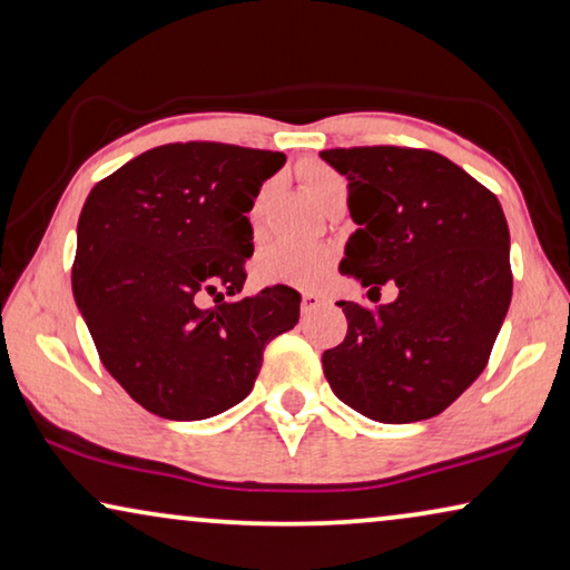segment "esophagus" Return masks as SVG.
I'll list each match as a JSON object with an SVG mask.
<instances>
[{
	"mask_svg": "<svg viewBox=\"0 0 570 570\" xmlns=\"http://www.w3.org/2000/svg\"><path fill=\"white\" fill-rule=\"evenodd\" d=\"M322 307V296L314 294V292H304L302 296V314L307 317V314H312L314 309Z\"/></svg>",
	"mask_w": 570,
	"mask_h": 570,
	"instance_id": "34e87169",
	"label": "esophagus"
}]
</instances>
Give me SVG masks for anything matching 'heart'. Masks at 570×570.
<instances>
[{
	"label": "heart",
	"mask_w": 570,
	"mask_h": 570,
	"mask_svg": "<svg viewBox=\"0 0 570 570\" xmlns=\"http://www.w3.org/2000/svg\"><path fill=\"white\" fill-rule=\"evenodd\" d=\"M302 181L309 197L322 204L330 194L345 189L343 176L335 174L327 166H304ZM263 197L253 204V225H258ZM333 250L325 245L312 243H296V240H278L271 243L256 256V278L261 284H284V286H299L312 288L325 282L330 268H333Z\"/></svg>",
	"instance_id": "b5f03b06"
}]
</instances>
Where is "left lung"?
I'll return each instance as SVG.
<instances>
[{"instance_id":"obj_1","label":"left lung","mask_w":570,"mask_h":570,"mask_svg":"<svg viewBox=\"0 0 570 570\" xmlns=\"http://www.w3.org/2000/svg\"><path fill=\"white\" fill-rule=\"evenodd\" d=\"M320 156L347 178L358 225L340 271L371 292L399 288L376 312L337 302L347 335L322 355L325 379L368 420L435 417L487 368L512 302L502 204L432 150L373 146Z\"/></svg>"}]
</instances>
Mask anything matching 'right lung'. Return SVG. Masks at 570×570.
<instances>
[{
  "label": "right lung",
  "mask_w": 570,
  "mask_h": 570,
  "mask_svg": "<svg viewBox=\"0 0 570 570\" xmlns=\"http://www.w3.org/2000/svg\"><path fill=\"white\" fill-rule=\"evenodd\" d=\"M284 164L274 150L174 142L117 168L83 202L76 307L105 368L158 417L207 420L243 402L266 345L299 322L292 286L240 296L248 212ZM204 295L218 307L202 311Z\"/></svg>",
  "instance_id": "add662e5"
}]
</instances>
